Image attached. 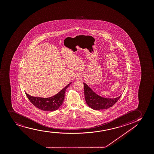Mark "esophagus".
<instances>
[{
  "mask_svg": "<svg viewBox=\"0 0 154 154\" xmlns=\"http://www.w3.org/2000/svg\"><path fill=\"white\" fill-rule=\"evenodd\" d=\"M80 77V75L79 74H76L74 76V78L75 80H78L79 79Z\"/></svg>",
  "mask_w": 154,
  "mask_h": 154,
  "instance_id": "1",
  "label": "esophagus"
}]
</instances>
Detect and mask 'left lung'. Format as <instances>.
I'll return each instance as SVG.
<instances>
[{
	"mask_svg": "<svg viewBox=\"0 0 154 154\" xmlns=\"http://www.w3.org/2000/svg\"><path fill=\"white\" fill-rule=\"evenodd\" d=\"M85 100L88 106L94 110L105 109L112 106L122 95L114 99L105 98L97 95L85 83H84Z\"/></svg>",
	"mask_w": 154,
	"mask_h": 154,
	"instance_id": "obj_1",
	"label": "left lung"
}]
</instances>
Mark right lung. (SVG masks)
Masks as SVG:
<instances>
[{"mask_svg": "<svg viewBox=\"0 0 154 154\" xmlns=\"http://www.w3.org/2000/svg\"><path fill=\"white\" fill-rule=\"evenodd\" d=\"M70 84L71 82L68 84L63 89L61 90L57 94L48 98L32 97L28 94L26 92H25V94L30 102L37 108L44 111H54L57 110L63 104L65 91Z\"/></svg>", "mask_w": 154, "mask_h": 154, "instance_id": "obj_1", "label": "right lung"}]
</instances>
